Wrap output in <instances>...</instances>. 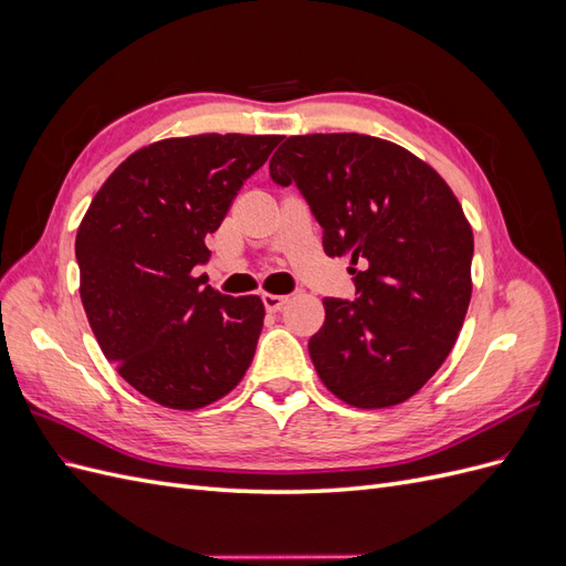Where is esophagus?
Here are the masks:
<instances>
[{
    "label": "esophagus",
    "mask_w": 566,
    "mask_h": 566,
    "mask_svg": "<svg viewBox=\"0 0 566 566\" xmlns=\"http://www.w3.org/2000/svg\"><path fill=\"white\" fill-rule=\"evenodd\" d=\"M262 302H264V306H266V312L276 314V312H281L283 306H285V302H287V295H273V293H264V295H262Z\"/></svg>",
    "instance_id": "esophagus-1"
}]
</instances>
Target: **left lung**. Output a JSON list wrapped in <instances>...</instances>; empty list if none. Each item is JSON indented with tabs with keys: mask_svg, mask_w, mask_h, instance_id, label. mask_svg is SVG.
Here are the masks:
<instances>
[{
	"mask_svg": "<svg viewBox=\"0 0 566 566\" xmlns=\"http://www.w3.org/2000/svg\"><path fill=\"white\" fill-rule=\"evenodd\" d=\"M271 179L295 184L328 256H349L354 302L325 297L310 339L321 382L354 408L413 397L447 361L472 297V227L451 186L368 134L287 136Z\"/></svg>",
	"mask_w": 566,
	"mask_h": 566,
	"instance_id": "8db88e82",
	"label": "left lung"
}]
</instances>
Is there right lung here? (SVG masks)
<instances>
[{"label":"right lung","mask_w":566,"mask_h":566,"mask_svg":"<svg viewBox=\"0 0 566 566\" xmlns=\"http://www.w3.org/2000/svg\"><path fill=\"white\" fill-rule=\"evenodd\" d=\"M279 142L196 134L148 144L115 167L80 221V297L98 347L165 408L219 401L252 364L264 302L202 287L193 266L210 260L205 235Z\"/></svg>","instance_id":"1"}]
</instances>
